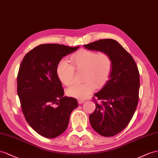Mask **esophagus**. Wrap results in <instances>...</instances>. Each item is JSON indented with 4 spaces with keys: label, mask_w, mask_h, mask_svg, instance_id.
Wrapping results in <instances>:
<instances>
[{
    "label": "esophagus",
    "mask_w": 158,
    "mask_h": 158,
    "mask_svg": "<svg viewBox=\"0 0 158 158\" xmlns=\"http://www.w3.org/2000/svg\"><path fill=\"white\" fill-rule=\"evenodd\" d=\"M85 102V100H84V99H79V100H78L79 104H82V103H83Z\"/></svg>",
    "instance_id": "1"
}]
</instances>
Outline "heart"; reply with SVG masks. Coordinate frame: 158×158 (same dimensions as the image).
Returning a JSON list of instances; mask_svg holds the SVG:
<instances>
[{"label":"heart","mask_w":158,"mask_h":158,"mask_svg":"<svg viewBox=\"0 0 158 158\" xmlns=\"http://www.w3.org/2000/svg\"><path fill=\"white\" fill-rule=\"evenodd\" d=\"M71 64L61 60L56 67V75L64 85H71L74 79V71H84L83 81L81 84H74L67 89V94L72 98L85 99L94 91L95 87L105 84L112 69V60L106 52H97L87 49H80L70 57Z\"/></svg>","instance_id":"obj_1"}]
</instances>
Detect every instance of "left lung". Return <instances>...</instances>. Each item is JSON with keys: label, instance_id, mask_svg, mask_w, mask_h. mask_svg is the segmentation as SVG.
<instances>
[{"label": "left lung", "instance_id": "left-lung-1", "mask_svg": "<svg viewBox=\"0 0 158 158\" xmlns=\"http://www.w3.org/2000/svg\"><path fill=\"white\" fill-rule=\"evenodd\" d=\"M89 50L106 52L112 60L109 80L94 94L101 103L89 115L91 127L101 135L111 137L127 126L138 103L139 73L131 55L116 40L101 39L85 44Z\"/></svg>", "mask_w": 158, "mask_h": 158}]
</instances>
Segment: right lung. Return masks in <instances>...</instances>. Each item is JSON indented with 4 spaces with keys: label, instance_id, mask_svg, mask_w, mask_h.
<instances>
[{
    "label": "right lung",
    "instance_id": "right-lung-1",
    "mask_svg": "<svg viewBox=\"0 0 158 158\" xmlns=\"http://www.w3.org/2000/svg\"><path fill=\"white\" fill-rule=\"evenodd\" d=\"M43 44L24 56L17 76V93L27 123L39 135L55 138L66 130L76 99L63 96L56 67L63 57L79 48Z\"/></svg>",
    "mask_w": 158,
    "mask_h": 158
}]
</instances>
